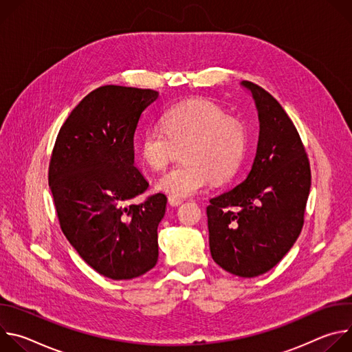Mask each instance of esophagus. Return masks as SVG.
Here are the masks:
<instances>
[{
	"mask_svg": "<svg viewBox=\"0 0 352 352\" xmlns=\"http://www.w3.org/2000/svg\"><path fill=\"white\" fill-rule=\"evenodd\" d=\"M182 202H184V200H182V199H179V197L168 196V204H170L171 206H179V205H182Z\"/></svg>",
	"mask_w": 352,
	"mask_h": 352,
	"instance_id": "obj_1",
	"label": "esophagus"
}]
</instances>
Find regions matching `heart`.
Returning a JSON list of instances; mask_svg holds the SVG:
<instances>
[{"label": "heart", "instance_id": "1", "mask_svg": "<svg viewBox=\"0 0 352 352\" xmlns=\"http://www.w3.org/2000/svg\"><path fill=\"white\" fill-rule=\"evenodd\" d=\"M181 147L184 164L157 181L159 190L179 199L202 190L210 179H230L245 157L248 132L210 100H192L170 109L162 126L146 128L139 140L142 160L156 171L166 168Z\"/></svg>", "mask_w": 352, "mask_h": 352}]
</instances>
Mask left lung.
Wrapping results in <instances>:
<instances>
[{
  "label": "left lung",
  "instance_id": "obj_1",
  "mask_svg": "<svg viewBox=\"0 0 352 352\" xmlns=\"http://www.w3.org/2000/svg\"><path fill=\"white\" fill-rule=\"evenodd\" d=\"M259 117L256 156L248 177L210 199L209 245L213 261L239 277L273 269L304 226L311 166L299 133L277 100L263 87L242 80Z\"/></svg>",
  "mask_w": 352,
  "mask_h": 352
}]
</instances>
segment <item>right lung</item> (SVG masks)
Returning a JSON list of instances; mask_svg holds the SVG:
<instances>
[{
    "instance_id": "add662e5",
    "label": "right lung",
    "mask_w": 352,
    "mask_h": 352,
    "mask_svg": "<svg viewBox=\"0 0 352 352\" xmlns=\"http://www.w3.org/2000/svg\"><path fill=\"white\" fill-rule=\"evenodd\" d=\"M159 93L107 85L90 91L63 124L48 167L61 230L79 256L111 280H129L159 259L163 193L128 205L148 188L135 167L133 136Z\"/></svg>"
}]
</instances>
